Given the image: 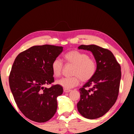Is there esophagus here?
Here are the masks:
<instances>
[{
	"mask_svg": "<svg viewBox=\"0 0 134 134\" xmlns=\"http://www.w3.org/2000/svg\"><path fill=\"white\" fill-rule=\"evenodd\" d=\"M71 90H70V89H64V93H68V92H71Z\"/></svg>",
	"mask_w": 134,
	"mask_h": 134,
	"instance_id": "obj_1",
	"label": "esophagus"
}]
</instances>
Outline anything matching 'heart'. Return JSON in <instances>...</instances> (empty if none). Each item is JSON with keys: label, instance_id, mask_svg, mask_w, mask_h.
<instances>
[{"label": "heart", "instance_id": "heart-1", "mask_svg": "<svg viewBox=\"0 0 134 134\" xmlns=\"http://www.w3.org/2000/svg\"><path fill=\"white\" fill-rule=\"evenodd\" d=\"M64 59L68 64L74 65L70 77H63L57 80L56 83L65 89H70L79 85L80 79L87 81L91 79L96 73V64L87 54L79 51H71L64 55ZM63 63L56 58L51 64V70L55 77L60 76L63 69Z\"/></svg>", "mask_w": 134, "mask_h": 134}]
</instances>
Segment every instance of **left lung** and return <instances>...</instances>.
<instances>
[{"instance_id": "8db88e82", "label": "left lung", "mask_w": 134, "mask_h": 134, "mask_svg": "<svg viewBox=\"0 0 134 134\" xmlns=\"http://www.w3.org/2000/svg\"><path fill=\"white\" fill-rule=\"evenodd\" d=\"M80 49L91 51L97 67L94 76L79 89L77 109L83 117L94 119L103 116L118 96L121 78V66L109 49L96 45H81Z\"/></svg>"}]
</instances>
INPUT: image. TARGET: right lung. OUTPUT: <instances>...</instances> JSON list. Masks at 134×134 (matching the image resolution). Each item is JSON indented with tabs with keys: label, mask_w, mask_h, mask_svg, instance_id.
<instances>
[{
	"label": "right lung",
	"mask_w": 134,
	"mask_h": 134,
	"mask_svg": "<svg viewBox=\"0 0 134 134\" xmlns=\"http://www.w3.org/2000/svg\"><path fill=\"white\" fill-rule=\"evenodd\" d=\"M63 47L35 45L19 54L10 72L9 82L19 110L31 121L45 122L53 117L57 109V97L63 92L62 86L53 85V61L62 53Z\"/></svg>",
	"instance_id": "1"
}]
</instances>
